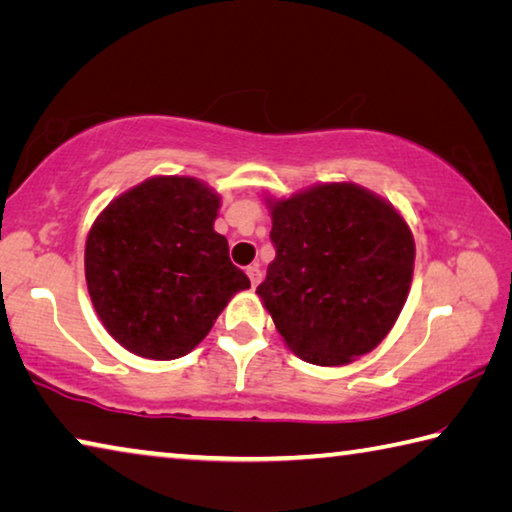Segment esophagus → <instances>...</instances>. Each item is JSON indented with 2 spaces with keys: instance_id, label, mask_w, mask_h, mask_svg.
<instances>
[{
  "instance_id": "34e87169",
  "label": "esophagus",
  "mask_w": 512,
  "mask_h": 512,
  "mask_svg": "<svg viewBox=\"0 0 512 512\" xmlns=\"http://www.w3.org/2000/svg\"><path fill=\"white\" fill-rule=\"evenodd\" d=\"M246 275L250 277V284H253V287H257V284L262 282V271H259V264H250L246 268Z\"/></svg>"
}]
</instances>
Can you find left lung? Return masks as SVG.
<instances>
[{
    "instance_id": "1",
    "label": "left lung",
    "mask_w": 512,
    "mask_h": 512,
    "mask_svg": "<svg viewBox=\"0 0 512 512\" xmlns=\"http://www.w3.org/2000/svg\"><path fill=\"white\" fill-rule=\"evenodd\" d=\"M275 259L259 298L293 354L341 366L391 332L409 296L415 244L391 203L352 183L271 205Z\"/></svg>"
}]
</instances>
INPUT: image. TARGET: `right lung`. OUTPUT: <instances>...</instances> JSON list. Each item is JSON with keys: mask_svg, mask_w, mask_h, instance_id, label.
Masks as SVG:
<instances>
[{"mask_svg": "<svg viewBox=\"0 0 512 512\" xmlns=\"http://www.w3.org/2000/svg\"><path fill=\"white\" fill-rule=\"evenodd\" d=\"M219 196L160 176L115 198L85 244L92 305L112 339L146 359H178L210 332L248 275L214 232Z\"/></svg>", "mask_w": 512, "mask_h": 512, "instance_id": "right-lung-1", "label": "right lung"}]
</instances>
